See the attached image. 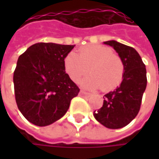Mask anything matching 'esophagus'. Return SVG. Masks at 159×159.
Returning a JSON list of instances; mask_svg holds the SVG:
<instances>
[{
  "label": "esophagus",
  "instance_id": "esophagus-1",
  "mask_svg": "<svg viewBox=\"0 0 159 159\" xmlns=\"http://www.w3.org/2000/svg\"><path fill=\"white\" fill-rule=\"evenodd\" d=\"M80 95H84V96H89L90 94H89V93H88V92H85V91H83V90H80Z\"/></svg>",
  "mask_w": 159,
  "mask_h": 159
}]
</instances>
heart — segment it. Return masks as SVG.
Here are the masks:
<instances>
[{"label": "heart", "instance_id": "1", "mask_svg": "<svg viewBox=\"0 0 159 159\" xmlns=\"http://www.w3.org/2000/svg\"><path fill=\"white\" fill-rule=\"evenodd\" d=\"M65 71L75 82L83 76L91 73L82 81L86 89L101 88L104 92L116 89L122 82L125 74V64L119 55L113 53L112 48L102 45L83 47L79 54L69 52L64 57Z\"/></svg>", "mask_w": 159, "mask_h": 159}]
</instances>
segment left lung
Wrapping results in <instances>:
<instances>
[{"mask_svg":"<svg viewBox=\"0 0 159 159\" xmlns=\"http://www.w3.org/2000/svg\"><path fill=\"white\" fill-rule=\"evenodd\" d=\"M104 44L113 47L125 64L123 80L114 91L103 96L101 109L94 112L95 119L111 129L128 125L137 116L147 86L146 68L138 52L132 47L115 40Z\"/></svg>","mask_w":159,"mask_h":159,"instance_id":"obj_1","label":"left lung"}]
</instances>
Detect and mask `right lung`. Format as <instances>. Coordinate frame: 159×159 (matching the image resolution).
Wrapping results in <instances>:
<instances>
[{"instance_id": "add662e5", "label": "right lung", "mask_w": 159, "mask_h": 159, "mask_svg": "<svg viewBox=\"0 0 159 159\" xmlns=\"http://www.w3.org/2000/svg\"><path fill=\"white\" fill-rule=\"evenodd\" d=\"M74 46L40 42L19 56L13 76L16 102L34 125L45 126L61 119L79 94L64 66Z\"/></svg>"}]
</instances>
